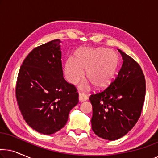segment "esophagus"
<instances>
[{"label":"esophagus","mask_w":158,"mask_h":158,"mask_svg":"<svg viewBox=\"0 0 158 158\" xmlns=\"http://www.w3.org/2000/svg\"><path fill=\"white\" fill-rule=\"evenodd\" d=\"M88 99V96L86 94H84V93H79V101L81 102H83V101H85Z\"/></svg>","instance_id":"1"}]
</instances>
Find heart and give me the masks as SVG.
<instances>
[{
	"mask_svg": "<svg viewBox=\"0 0 158 158\" xmlns=\"http://www.w3.org/2000/svg\"><path fill=\"white\" fill-rule=\"evenodd\" d=\"M118 66V57L115 52L104 48L83 49L76 54L75 60L69 58L64 73L70 83L76 84L86 77L96 89H104L115 78Z\"/></svg>",
	"mask_w": 158,
	"mask_h": 158,
	"instance_id": "heart-1",
	"label": "heart"
}]
</instances>
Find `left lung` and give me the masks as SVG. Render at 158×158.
Masks as SVG:
<instances>
[{"label": "left lung", "mask_w": 158, "mask_h": 158, "mask_svg": "<svg viewBox=\"0 0 158 158\" xmlns=\"http://www.w3.org/2000/svg\"><path fill=\"white\" fill-rule=\"evenodd\" d=\"M123 64L115 80L102 91L90 95L92 129L97 136L113 141L127 135L141 115L146 84L139 64L118 49Z\"/></svg>", "instance_id": "obj_1"}]
</instances>
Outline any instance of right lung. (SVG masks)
<instances>
[{
  "label": "right lung",
  "mask_w": 158,
  "mask_h": 158,
  "mask_svg": "<svg viewBox=\"0 0 158 158\" xmlns=\"http://www.w3.org/2000/svg\"><path fill=\"white\" fill-rule=\"evenodd\" d=\"M60 40L35 47L19 70L16 97L29 127L43 135L63 128L70 110L78 103L74 85L63 77Z\"/></svg>",
  "instance_id": "right-lung-1"
}]
</instances>
